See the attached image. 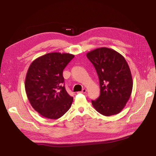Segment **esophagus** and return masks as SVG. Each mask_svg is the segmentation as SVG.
I'll return each mask as SVG.
<instances>
[{
	"label": "esophagus",
	"instance_id": "1",
	"mask_svg": "<svg viewBox=\"0 0 156 156\" xmlns=\"http://www.w3.org/2000/svg\"><path fill=\"white\" fill-rule=\"evenodd\" d=\"M86 92H87V90L85 88H83L82 90V91L81 92V93H82V94H85Z\"/></svg>",
	"mask_w": 156,
	"mask_h": 156
}]
</instances>
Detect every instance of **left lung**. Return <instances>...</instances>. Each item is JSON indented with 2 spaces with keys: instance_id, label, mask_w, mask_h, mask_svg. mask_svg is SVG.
Returning <instances> with one entry per match:
<instances>
[{
  "instance_id": "left-lung-1",
  "label": "left lung",
  "mask_w": 156,
  "mask_h": 156,
  "mask_svg": "<svg viewBox=\"0 0 156 156\" xmlns=\"http://www.w3.org/2000/svg\"><path fill=\"white\" fill-rule=\"evenodd\" d=\"M95 68L100 81V95L92 100L100 114L108 116L119 113L129 100L133 88L131 71L126 59L116 51L107 48L87 54Z\"/></svg>"
}]
</instances>
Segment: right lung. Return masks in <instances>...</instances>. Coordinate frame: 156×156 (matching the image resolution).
Listing matches in <instances>:
<instances>
[{"instance_id": "1", "label": "right lung", "mask_w": 156, "mask_h": 156, "mask_svg": "<svg viewBox=\"0 0 156 156\" xmlns=\"http://www.w3.org/2000/svg\"><path fill=\"white\" fill-rule=\"evenodd\" d=\"M74 58L69 53H51L31 63L25 79V91L34 109L49 119H58L72 104L64 87L63 70Z\"/></svg>"}]
</instances>
